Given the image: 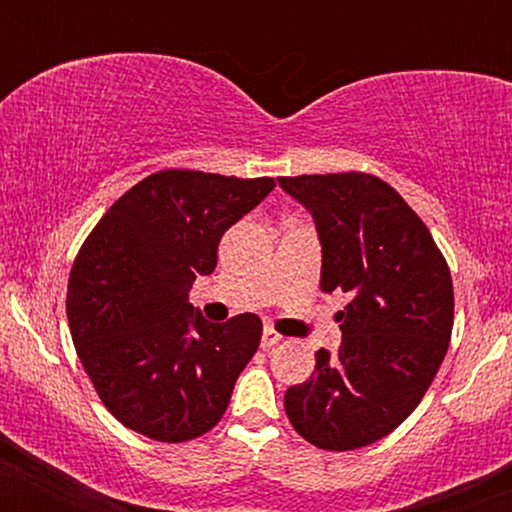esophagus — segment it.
<instances>
[{
	"instance_id": "obj_1",
	"label": "esophagus",
	"mask_w": 512,
	"mask_h": 512,
	"mask_svg": "<svg viewBox=\"0 0 512 512\" xmlns=\"http://www.w3.org/2000/svg\"><path fill=\"white\" fill-rule=\"evenodd\" d=\"M280 334L275 332V329L272 327H265V332H262V342H260V347L265 349V352H270L272 347H277V344H280Z\"/></svg>"
}]
</instances>
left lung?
Wrapping results in <instances>:
<instances>
[{"instance_id": "1", "label": "left lung", "mask_w": 512, "mask_h": 512, "mask_svg": "<svg viewBox=\"0 0 512 512\" xmlns=\"http://www.w3.org/2000/svg\"><path fill=\"white\" fill-rule=\"evenodd\" d=\"M312 213L322 242V292H347L342 347L319 349L304 384L289 386L294 431L324 451L389 436L431 386L453 329L451 270L404 198L369 173L280 178Z\"/></svg>"}]
</instances>
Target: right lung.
<instances>
[{
  "mask_svg": "<svg viewBox=\"0 0 512 512\" xmlns=\"http://www.w3.org/2000/svg\"><path fill=\"white\" fill-rule=\"evenodd\" d=\"M275 178L160 170L106 210L66 294L76 354L98 399L131 431L183 443L208 433L260 347L257 314L210 324L188 302L218 265L220 237Z\"/></svg>",
  "mask_w": 512,
  "mask_h": 512,
  "instance_id": "obj_1",
  "label": "right lung"
}]
</instances>
